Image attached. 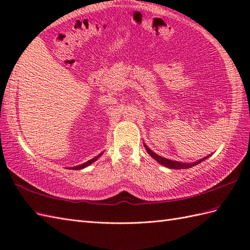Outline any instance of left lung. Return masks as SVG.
<instances>
[{"label": "left lung", "mask_w": 250, "mask_h": 250, "mask_svg": "<svg viewBox=\"0 0 250 250\" xmlns=\"http://www.w3.org/2000/svg\"><path fill=\"white\" fill-rule=\"evenodd\" d=\"M144 146H145V148H146L147 152H148L150 155H151L155 161H158L161 165H163V166H165V167L170 168V169H187V168L193 167V166H195V165H197V164H199V163H201L202 161H205L206 159L208 158V156H206V158L199 160L198 162H195V163H190V164H189V163H180V162L168 160V159H166V158H163V156L158 155L156 153H154V152L152 151V150H150L145 144H144Z\"/></svg>", "instance_id": "8db88e82"}]
</instances>
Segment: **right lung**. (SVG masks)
Here are the masks:
<instances>
[{
    "label": "right lung",
    "instance_id": "right-lung-1",
    "mask_svg": "<svg viewBox=\"0 0 250 250\" xmlns=\"http://www.w3.org/2000/svg\"><path fill=\"white\" fill-rule=\"evenodd\" d=\"M103 153V152H102ZM102 153H100L99 155H97L96 158H94V159H91V160H89V161H87L86 163H83V164H81V165H78V166H75V167H71L72 169H74V170H80V169H83V168H85V167H87L88 165H90V164H92L94 163V162L97 160V159H99V156L100 155H102Z\"/></svg>",
    "mask_w": 250,
    "mask_h": 250
}]
</instances>
